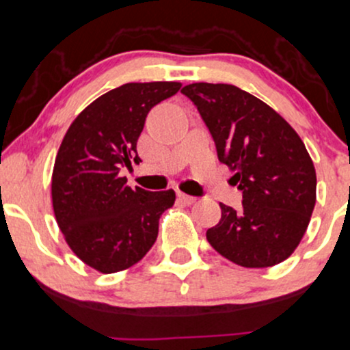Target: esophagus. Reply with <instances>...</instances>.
Instances as JSON below:
<instances>
[{
	"label": "esophagus",
	"instance_id": "esophagus-1",
	"mask_svg": "<svg viewBox=\"0 0 350 350\" xmlns=\"http://www.w3.org/2000/svg\"><path fill=\"white\" fill-rule=\"evenodd\" d=\"M178 200L181 201V203H185V204L196 203V198L189 196V194H185V193H178Z\"/></svg>",
	"mask_w": 350,
	"mask_h": 350
}]
</instances>
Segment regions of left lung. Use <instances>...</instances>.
Segmentation results:
<instances>
[{"instance_id":"left-lung-1","label":"left lung","mask_w":350,"mask_h":350,"mask_svg":"<svg viewBox=\"0 0 350 350\" xmlns=\"http://www.w3.org/2000/svg\"><path fill=\"white\" fill-rule=\"evenodd\" d=\"M193 100L215 139L218 159L243 193L240 211L219 203L221 219L206 231L230 262L267 268L288 258L307 231L317 176L293 127L255 95L228 83H191Z\"/></svg>"}]
</instances>
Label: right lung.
Wrapping results in <instances>:
<instances>
[{
	"label": "right lung",
	"mask_w": 350,
	"mask_h": 350,
	"mask_svg": "<svg viewBox=\"0 0 350 350\" xmlns=\"http://www.w3.org/2000/svg\"><path fill=\"white\" fill-rule=\"evenodd\" d=\"M179 82L126 83L95 98L68 127L51 174V203L72 252L100 273L132 267L152 248L176 193L127 186L149 110Z\"/></svg>",
	"instance_id": "1"
}]
</instances>
